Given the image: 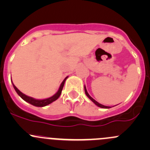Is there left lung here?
Listing matches in <instances>:
<instances>
[{"label": "left lung", "instance_id": "1", "mask_svg": "<svg viewBox=\"0 0 150 150\" xmlns=\"http://www.w3.org/2000/svg\"><path fill=\"white\" fill-rule=\"evenodd\" d=\"M84 90H85V93H86V95L88 96V97L89 98V99H91V100L92 101V102H93L95 104H96V106H98L99 107H101V108H104V109H109V108H111L112 107H109V106H105V105H103V104H101L100 103H99V102H96L95 99H93V98L91 97V96H90V95L88 94V93L87 90H86V86H84Z\"/></svg>", "mask_w": 150, "mask_h": 150}]
</instances>
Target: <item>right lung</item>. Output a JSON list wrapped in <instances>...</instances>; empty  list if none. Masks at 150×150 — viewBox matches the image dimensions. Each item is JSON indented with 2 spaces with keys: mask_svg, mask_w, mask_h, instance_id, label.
I'll return each instance as SVG.
<instances>
[{
  "mask_svg": "<svg viewBox=\"0 0 150 150\" xmlns=\"http://www.w3.org/2000/svg\"><path fill=\"white\" fill-rule=\"evenodd\" d=\"M67 78L68 77H66V78H64V81H62V83L61 85H60L59 88V90L57 91V92L55 93V94L53 95V96H51V97L47 98V99H36L33 97H30V96H27V95H25V93H22V92H21L20 91H19V89L14 86V84H13V83H12V84H13V88H14L15 91H16V93H18V95H19V96H20L23 100H25V102H28V103L32 104V105L35 106V107H45V106H47L49 104L52 103L53 102L56 101L59 97L60 95H61L62 93V91L63 87H64V82H65V81Z\"/></svg>",
  "mask_w": 150,
  "mask_h": 150,
  "instance_id": "1",
  "label": "right lung"
}]
</instances>
